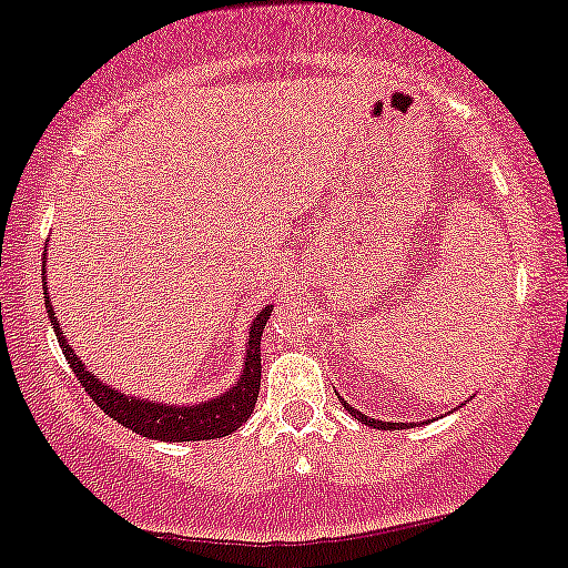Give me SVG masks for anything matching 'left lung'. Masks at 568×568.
<instances>
[{
    "label": "left lung",
    "mask_w": 568,
    "mask_h": 568,
    "mask_svg": "<svg viewBox=\"0 0 568 568\" xmlns=\"http://www.w3.org/2000/svg\"><path fill=\"white\" fill-rule=\"evenodd\" d=\"M344 407H346V409H349V415H352V418H357V420H362V423H365V426L381 428V432H392V428H402V426H405V423H384V420H375V418H367V415H362V413H359V409H354V407H349V405H346V402H344Z\"/></svg>",
    "instance_id": "left-lung-1"
}]
</instances>
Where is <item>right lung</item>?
Here are the masks:
<instances>
[{
	"label": "right lung",
	"mask_w": 568,
	"mask_h": 568,
	"mask_svg": "<svg viewBox=\"0 0 568 568\" xmlns=\"http://www.w3.org/2000/svg\"><path fill=\"white\" fill-rule=\"evenodd\" d=\"M44 304H47V314H50L52 320L54 333H58L60 349H63L71 371L77 373L81 388L92 396V402L102 409V413L111 415V418L115 423H121V426L132 428L134 434L148 436V439H161V442L219 439V436L237 432V428L248 420V415L254 413L256 399H258V386H262V333H264L266 320H270L272 306H264V310L256 314L254 325H251L248 346H245L243 378L237 381L230 392L219 396V399L203 402V405H193V407H174V405H159V402L134 399V396L113 392V388L100 384V378H94V373H89L87 367L81 365V359L73 354L65 336L60 333V323L52 312L50 296H47V283H44Z\"/></svg>",
	"instance_id": "1"
}]
</instances>
